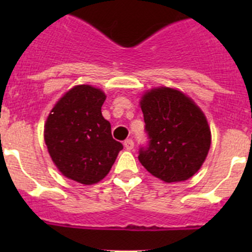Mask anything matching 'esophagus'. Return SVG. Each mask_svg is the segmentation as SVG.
Here are the masks:
<instances>
[{
    "label": "esophagus",
    "mask_w": 252,
    "mask_h": 252,
    "mask_svg": "<svg viewBox=\"0 0 252 252\" xmlns=\"http://www.w3.org/2000/svg\"><path fill=\"white\" fill-rule=\"evenodd\" d=\"M124 147H126V150H133L134 149V141L131 140V139H126V140L124 141Z\"/></svg>",
    "instance_id": "1"
}]
</instances>
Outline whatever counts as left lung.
Returning <instances> with one entry per match:
<instances>
[{
  "label": "left lung",
  "mask_w": 252,
  "mask_h": 252,
  "mask_svg": "<svg viewBox=\"0 0 252 252\" xmlns=\"http://www.w3.org/2000/svg\"><path fill=\"white\" fill-rule=\"evenodd\" d=\"M147 146L139 161L166 183L192 177L205 162L211 146L207 119L194 101L171 88L152 89L140 101Z\"/></svg>",
  "instance_id": "1"
}]
</instances>
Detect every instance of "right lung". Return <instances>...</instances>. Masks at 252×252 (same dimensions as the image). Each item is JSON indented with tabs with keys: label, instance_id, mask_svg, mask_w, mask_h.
Here are the masks:
<instances>
[{
	"label": "right lung",
	"instance_id": "add662e5",
	"mask_svg": "<svg viewBox=\"0 0 252 252\" xmlns=\"http://www.w3.org/2000/svg\"><path fill=\"white\" fill-rule=\"evenodd\" d=\"M106 95L90 85L70 89L55 105L45 124L51 158L64 177L85 185L108 174L123 145L112 138L101 107Z\"/></svg>",
	"mask_w": 252,
	"mask_h": 252
}]
</instances>
